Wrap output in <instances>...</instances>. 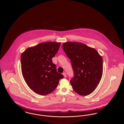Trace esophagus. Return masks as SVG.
Segmentation results:
<instances>
[{
	"mask_svg": "<svg viewBox=\"0 0 124 124\" xmlns=\"http://www.w3.org/2000/svg\"><path fill=\"white\" fill-rule=\"evenodd\" d=\"M63 76H64V77H67V74H66L65 72H64V73L63 74Z\"/></svg>",
	"mask_w": 124,
	"mask_h": 124,
	"instance_id": "1",
	"label": "esophagus"
}]
</instances>
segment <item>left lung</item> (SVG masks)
Masks as SVG:
<instances>
[{"label": "left lung", "mask_w": 124, "mask_h": 124, "mask_svg": "<svg viewBox=\"0 0 124 124\" xmlns=\"http://www.w3.org/2000/svg\"><path fill=\"white\" fill-rule=\"evenodd\" d=\"M62 48L72 64L74 77L70 82L73 90L80 95L90 94L102 77V57L95 49L82 43L67 42Z\"/></svg>", "instance_id": "obj_1"}]
</instances>
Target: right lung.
<instances>
[{"mask_svg":"<svg viewBox=\"0 0 124 124\" xmlns=\"http://www.w3.org/2000/svg\"><path fill=\"white\" fill-rule=\"evenodd\" d=\"M60 42H47L27 48L21 56L22 75L35 93L47 95L54 91L63 75L57 71L52 58L57 54Z\"/></svg>","mask_w":124,"mask_h":124,"instance_id":"add662e5","label":"right lung"}]
</instances>
